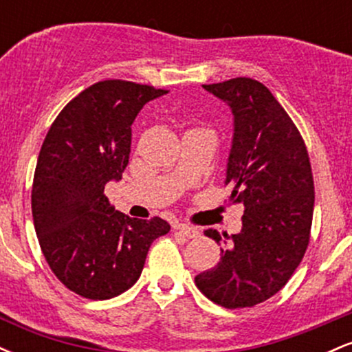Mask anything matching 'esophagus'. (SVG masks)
Segmentation results:
<instances>
[{
    "label": "esophagus",
    "instance_id": "esophagus-1",
    "mask_svg": "<svg viewBox=\"0 0 352 352\" xmlns=\"http://www.w3.org/2000/svg\"><path fill=\"white\" fill-rule=\"evenodd\" d=\"M177 230H179V232L182 233V235H184L185 238H197L200 235V232H199V228H195V227H188V225H177L175 227Z\"/></svg>",
    "mask_w": 352,
    "mask_h": 352
}]
</instances>
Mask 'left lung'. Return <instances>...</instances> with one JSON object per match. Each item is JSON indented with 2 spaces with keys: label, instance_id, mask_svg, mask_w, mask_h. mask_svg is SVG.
<instances>
[{
  "label": "left lung",
  "instance_id": "1",
  "mask_svg": "<svg viewBox=\"0 0 352 352\" xmlns=\"http://www.w3.org/2000/svg\"><path fill=\"white\" fill-rule=\"evenodd\" d=\"M233 114L225 184L241 204V232L223 241L220 261L197 274L208 300L225 308H252L288 283L308 248L314 208L309 157L296 125L268 87L250 78L204 84Z\"/></svg>",
  "mask_w": 352,
  "mask_h": 352
}]
</instances>
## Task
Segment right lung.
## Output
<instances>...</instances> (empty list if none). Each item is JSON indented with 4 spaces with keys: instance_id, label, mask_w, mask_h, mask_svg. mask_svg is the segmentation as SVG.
<instances>
[{
    "instance_id": "obj_1",
    "label": "right lung",
    "mask_w": 352,
    "mask_h": 352,
    "mask_svg": "<svg viewBox=\"0 0 352 352\" xmlns=\"http://www.w3.org/2000/svg\"><path fill=\"white\" fill-rule=\"evenodd\" d=\"M167 94L129 80H102L60 111L36 164L33 220L43 254L66 288L89 300L127 292L142 273L153 240L170 225L131 218L104 195L129 164L132 124Z\"/></svg>"
}]
</instances>
